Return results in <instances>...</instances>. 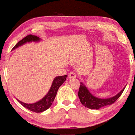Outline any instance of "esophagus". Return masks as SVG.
<instances>
[{"label":"esophagus","mask_w":135,"mask_h":135,"mask_svg":"<svg viewBox=\"0 0 135 135\" xmlns=\"http://www.w3.org/2000/svg\"><path fill=\"white\" fill-rule=\"evenodd\" d=\"M76 76V75L75 73H74L73 71L70 72L69 73V75H68V78L70 79V78H75Z\"/></svg>","instance_id":"1"}]
</instances>
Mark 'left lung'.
<instances>
[{
	"instance_id": "obj_1",
	"label": "left lung",
	"mask_w": 135,
	"mask_h": 135,
	"mask_svg": "<svg viewBox=\"0 0 135 135\" xmlns=\"http://www.w3.org/2000/svg\"><path fill=\"white\" fill-rule=\"evenodd\" d=\"M124 89L125 87L113 98H108V99H100L92 96L88 90L87 88L83 84V83L81 82L78 90V97L80 98V102L85 107L90 109L98 110L105 106L110 105L114 103L117 100L118 98L121 96Z\"/></svg>"
}]
</instances>
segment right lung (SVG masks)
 <instances>
[{
    "mask_svg": "<svg viewBox=\"0 0 135 135\" xmlns=\"http://www.w3.org/2000/svg\"><path fill=\"white\" fill-rule=\"evenodd\" d=\"M39 40H40V39L37 36L32 34L28 35L26 37H24L23 39H22V40L20 41L18 43L13 47V49H15L16 48L18 47L19 46H21L23 44L27 43V42L38 41ZM66 77H67V75L55 77L47 94L44 97L43 99L37 101V102L32 104H27L22 102V101H20L19 100L18 101H19L20 103L22 104L23 107H24L25 108H27L32 112H34L36 113H40L45 111L51 106L52 103L54 102V99H55L59 88L66 81Z\"/></svg>",
    "mask_w": 135,
    "mask_h": 135,
    "instance_id": "right-lung-1",
    "label": "right lung"
}]
</instances>
